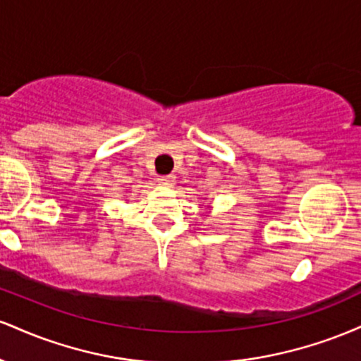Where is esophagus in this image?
<instances>
[{
    "label": "esophagus",
    "instance_id": "1",
    "mask_svg": "<svg viewBox=\"0 0 361 361\" xmlns=\"http://www.w3.org/2000/svg\"><path fill=\"white\" fill-rule=\"evenodd\" d=\"M157 183L161 186H166V188H171V186L175 185V176H159L157 178Z\"/></svg>",
    "mask_w": 361,
    "mask_h": 361
}]
</instances>
